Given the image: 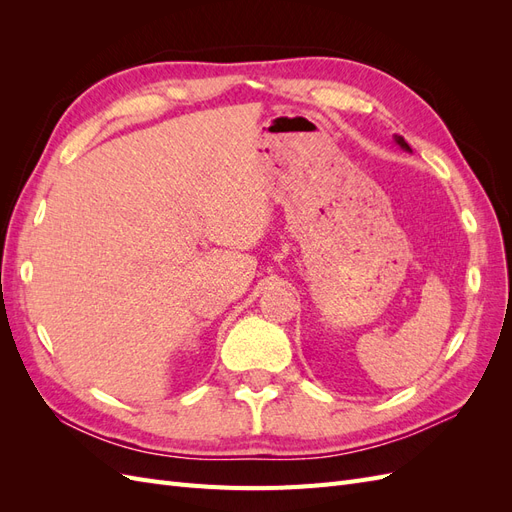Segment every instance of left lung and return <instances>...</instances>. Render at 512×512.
Wrapping results in <instances>:
<instances>
[{"mask_svg":"<svg viewBox=\"0 0 512 512\" xmlns=\"http://www.w3.org/2000/svg\"><path fill=\"white\" fill-rule=\"evenodd\" d=\"M393 138H395V143H397V145H399V147H401V149H404V151H410V153H412V149H410V145H408V143H406V141H404V136H399V134H395V136H393Z\"/></svg>","mask_w":512,"mask_h":512,"instance_id":"1","label":"left lung"}]
</instances>
